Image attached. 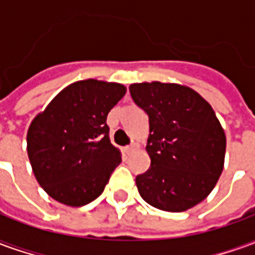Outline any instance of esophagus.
I'll return each mask as SVG.
<instances>
[{"mask_svg": "<svg viewBox=\"0 0 255 255\" xmlns=\"http://www.w3.org/2000/svg\"><path fill=\"white\" fill-rule=\"evenodd\" d=\"M135 150H136V144H129V146H126V147H124V153L129 154V153H132Z\"/></svg>", "mask_w": 255, "mask_h": 255, "instance_id": "esophagus-1", "label": "esophagus"}]
</instances>
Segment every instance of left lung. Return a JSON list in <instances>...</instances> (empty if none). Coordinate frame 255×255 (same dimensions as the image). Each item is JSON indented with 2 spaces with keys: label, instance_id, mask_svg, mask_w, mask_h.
<instances>
[{
  "label": "left lung",
  "instance_id": "1",
  "mask_svg": "<svg viewBox=\"0 0 255 255\" xmlns=\"http://www.w3.org/2000/svg\"><path fill=\"white\" fill-rule=\"evenodd\" d=\"M129 93L149 116L146 151L151 164L135 179L140 197L165 212L202 202L223 172L227 144L212 106L197 91L175 83H133Z\"/></svg>",
  "mask_w": 255,
  "mask_h": 255
}]
</instances>
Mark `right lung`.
<instances>
[{
  "label": "right lung",
  "mask_w": 255,
  "mask_h": 255,
  "mask_svg": "<svg viewBox=\"0 0 255 255\" xmlns=\"http://www.w3.org/2000/svg\"><path fill=\"white\" fill-rule=\"evenodd\" d=\"M124 94L123 84L79 80L32 120L27 153L39 186L53 199L78 208L102 194L122 162L106 117Z\"/></svg>",
  "instance_id": "obj_1"
}]
</instances>
